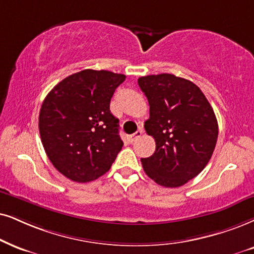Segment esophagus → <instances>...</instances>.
I'll return each mask as SVG.
<instances>
[{
	"label": "esophagus",
	"mask_w": 254,
	"mask_h": 254,
	"mask_svg": "<svg viewBox=\"0 0 254 254\" xmlns=\"http://www.w3.org/2000/svg\"><path fill=\"white\" fill-rule=\"evenodd\" d=\"M142 133H143V130H140V129H139V130H137L136 132H134V133L131 134V136H130V138H131V142H133V140L136 139V138H138V137L142 136Z\"/></svg>",
	"instance_id": "1"
}]
</instances>
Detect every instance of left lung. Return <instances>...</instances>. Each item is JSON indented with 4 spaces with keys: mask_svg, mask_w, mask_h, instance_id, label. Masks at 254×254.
Here are the masks:
<instances>
[{
    "mask_svg": "<svg viewBox=\"0 0 254 254\" xmlns=\"http://www.w3.org/2000/svg\"><path fill=\"white\" fill-rule=\"evenodd\" d=\"M150 105L146 133L156 151L142 158L144 171L164 188H179L203 171L218 138L216 115L194 83L171 73L139 77Z\"/></svg>",
    "mask_w": 254,
    "mask_h": 254,
    "instance_id": "left-lung-1",
    "label": "left lung"
}]
</instances>
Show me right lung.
I'll use <instances>...</instances> for the list:
<instances>
[{"mask_svg": "<svg viewBox=\"0 0 254 254\" xmlns=\"http://www.w3.org/2000/svg\"><path fill=\"white\" fill-rule=\"evenodd\" d=\"M124 81L122 73L85 69L64 78L44 98L38 118L42 144L70 181L101 177L122 150L120 121L110 112V101Z\"/></svg>", "mask_w": 254, "mask_h": 254, "instance_id": "add662e5", "label": "right lung"}]
</instances>
